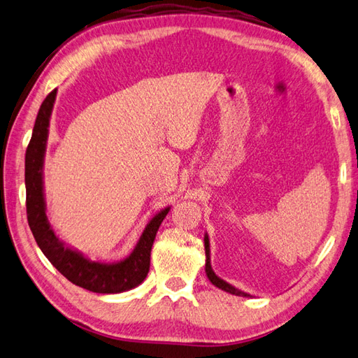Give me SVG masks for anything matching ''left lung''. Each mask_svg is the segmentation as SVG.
Wrapping results in <instances>:
<instances>
[{"label": "left lung", "instance_id": "left-lung-1", "mask_svg": "<svg viewBox=\"0 0 358 358\" xmlns=\"http://www.w3.org/2000/svg\"><path fill=\"white\" fill-rule=\"evenodd\" d=\"M204 250H206V275L209 278V281L214 286H217L218 289H222V291H226L229 292L232 295H238V296H250L248 292H243L240 291V289H237L235 286L229 285L227 281H224L223 278H220L217 273L214 272V269H212V264H210V245H209V235L208 232L204 234Z\"/></svg>", "mask_w": 358, "mask_h": 358}]
</instances>
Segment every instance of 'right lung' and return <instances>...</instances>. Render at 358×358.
I'll return each mask as SVG.
<instances>
[{
  "label": "right lung",
  "mask_w": 358,
  "mask_h": 358,
  "mask_svg": "<svg viewBox=\"0 0 358 358\" xmlns=\"http://www.w3.org/2000/svg\"><path fill=\"white\" fill-rule=\"evenodd\" d=\"M57 89L45 96L35 120L32 138L26 150V208L27 222L36 245L45 258L73 285L96 294H120L131 291L148 277L150 266V249L154 245L159 224L171 206L162 209L149 220L134 250L123 260H90L63 240L52 229L45 214L44 195V157L49 138V124L55 104Z\"/></svg>",
  "instance_id": "obj_1"
}]
</instances>
